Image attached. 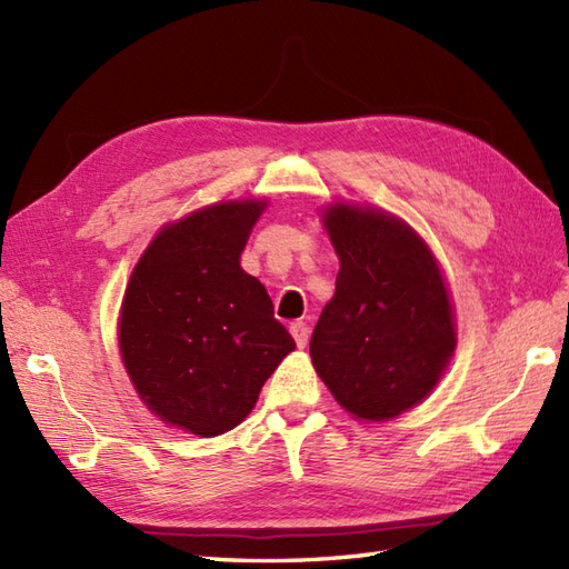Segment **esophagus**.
<instances>
[{
	"mask_svg": "<svg viewBox=\"0 0 569 569\" xmlns=\"http://www.w3.org/2000/svg\"><path fill=\"white\" fill-rule=\"evenodd\" d=\"M291 335H293V340H296L298 347H306L308 345V337H310V328H308L306 322L296 320V322H291Z\"/></svg>",
	"mask_w": 569,
	"mask_h": 569,
	"instance_id": "esophagus-1",
	"label": "esophagus"
}]
</instances>
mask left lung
<instances>
[{
    "instance_id": "obj_1",
    "label": "left lung",
    "mask_w": 569,
    "mask_h": 569,
    "mask_svg": "<svg viewBox=\"0 0 569 569\" xmlns=\"http://www.w3.org/2000/svg\"><path fill=\"white\" fill-rule=\"evenodd\" d=\"M325 227L340 273L310 337L312 365L352 416L396 418L432 391L452 357L455 322L440 269L391 214L335 204Z\"/></svg>"
}]
</instances>
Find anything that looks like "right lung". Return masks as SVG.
I'll return each instance as SVG.
<instances>
[{
	"label": "right lung",
	"mask_w": 569,
	"mask_h": 569,
	"mask_svg": "<svg viewBox=\"0 0 569 569\" xmlns=\"http://www.w3.org/2000/svg\"><path fill=\"white\" fill-rule=\"evenodd\" d=\"M263 202H220L168 224L124 293L119 347L156 416L200 438L239 426L296 342L239 266Z\"/></svg>",
	"instance_id": "1"
}]
</instances>
